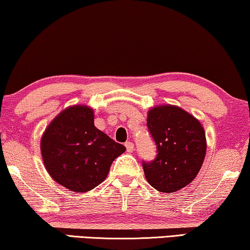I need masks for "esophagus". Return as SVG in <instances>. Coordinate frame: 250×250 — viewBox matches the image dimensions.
I'll use <instances>...</instances> for the list:
<instances>
[{"mask_svg":"<svg viewBox=\"0 0 250 250\" xmlns=\"http://www.w3.org/2000/svg\"><path fill=\"white\" fill-rule=\"evenodd\" d=\"M125 146H126V150H127V152H132L133 150H134V145H133V142L131 141L126 142Z\"/></svg>","mask_w":250,"mask_h":250,"instance_id":"1","label":"esophagus"}]
</instances>
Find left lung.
I'll return each mask as SVG.
<instances>
[{"label": "left lung", "instance_id": "8db88e82", "mask_svg": "<svg viewBox=\"0 0 250 250\" xmlns=\"http://www.w3.org/2000/svg\"><path fill=\"white\" fill-rule=\"evenodd\" d=\"M146 126L157 146L152 162H143L150 186L160 192H176L199 173L206 155V134L196 117L172 104L148 111Z\"/></svg>", "mask_w": 250, "mask_h": 250}]
</instances>
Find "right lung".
<instances>
[{
    "instance_id": "obj_1",
    "label": "right lung",
    "mask_w": 250,
    "mask_h": 250,
    "mask_svg": "<svg viewBox=\"0 0 250 250\" xmlns=\"http://www.w3.org/2000/svg\"><path fill=\"white\" fill-rule=\"evenodd\" d=\"M126 148L94 126L93 109L71 105L47 126L41 140L44 166L57 183L86 192L105 180Z\"/></svg>"
}]
</instances>
